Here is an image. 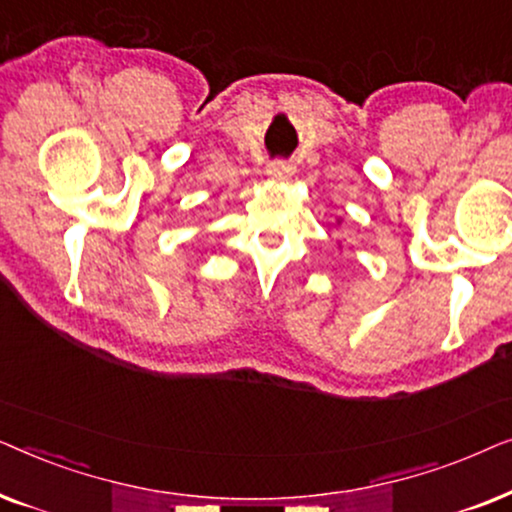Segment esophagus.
Returning a JSON list of instances; mask_svg holds the SVG:
<instances>
[{"instance_id": "esophagus-1", "label": "esophagus", "mask_w": 512, "mask_h": 512, "mask_svg": "<svg viewBox=\"0 0 512 512\" xmlns=\"http://www.w3.org/2000/svg\"><path fill=\"white\" fill-rule=\"evenodd\" d=\"M293 172H296V167L286 163V160H275V163L268 165V177L275 181H286L289 177H293Z\"/></svg>"}]
</instances>
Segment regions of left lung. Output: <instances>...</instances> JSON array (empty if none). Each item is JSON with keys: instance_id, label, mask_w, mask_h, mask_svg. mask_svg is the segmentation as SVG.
I'll return each mask as SVG.
<instances>
[{"instance_id": "1", "label": "left lung", "mask_w": 512, "mask_h": 512, "mask_svg": "<svg viewBox=\"0 0 512 512\" xmlns=\"http://www.w3.org/2000/svg\"><path fill=\"white\" fill-rule=\"evenodd\" d=\"M340 223H342V219H338V226H340Z\"/></svg>"}]
</instances>
